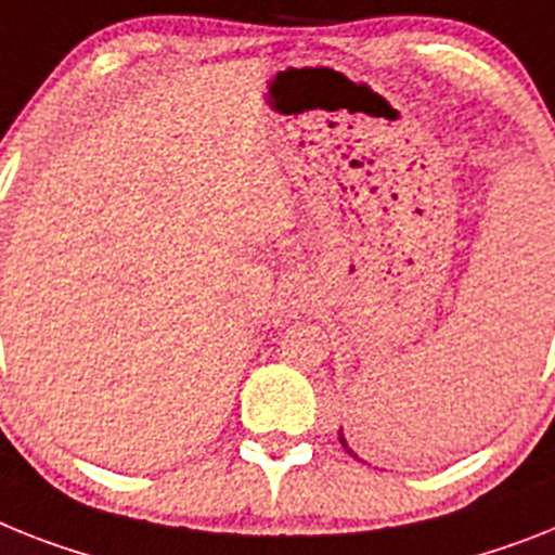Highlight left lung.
Returning <instances> with one entry per match:
<instances>
[{"label":"left lung","instance_id":"1","mask_svg":"<svg viewBox=\"0 0 555 555\" xmlns=\"http://www.w3.org/2000/svg\"><path fill=\"white\" fill-rule=\"evenodd\" d=\"M340 446H343V448H346V451H349V453H351V456H354V460H360V456H357V453H354V451H351V446H349V442H346V437H343V428H340Z\"/></svg>","mask_w":555,"mask_h":555}]
</instances>
